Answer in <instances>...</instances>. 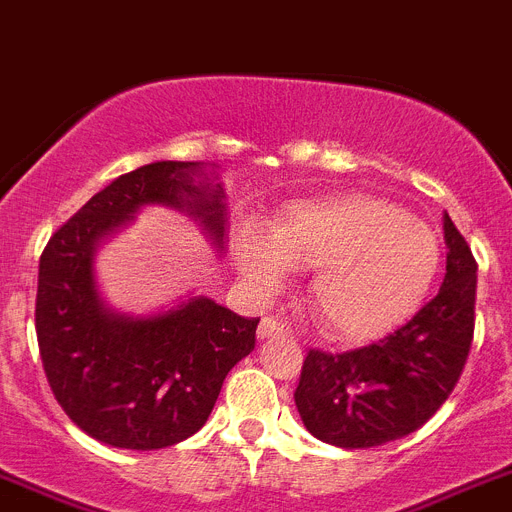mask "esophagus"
<instances>
[{
	"mask_svg": "<svg viewBox=\"0 0 512 512\" xmlns=\"http://www.w3.org/2000/svg\"><path fill=\"white\" fill-rule=\"evenodd\" d=\"M285 336H290V329L273 316H265L257 326V339H285Z\"/></svg>",
	"mask_w": 512,
	"mask_h": 512,
	"instance_id": "34e87169",
	"label": "esophagus"
}]
</instances>
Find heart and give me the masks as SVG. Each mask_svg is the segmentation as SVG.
<instances>
[{
    "mask_svg": "<svg viewBox=\"0 0 512 512\" xmlns=\"http://www.w3.org/2000/svg\"><path fill=\"white\" fill-rule=\"evenodd\" d=\"M239 270L273 293L290 267L313 270L311 308L336 342H372L411 319L441 267L439 237L418 216L365 193L285 206L270 237L237 242Z\"/></svg>",
    "mask_w": 512,
    "mask_h": 512,
    "instance_id": "1",
    "label": "heart"
}]
</instances>
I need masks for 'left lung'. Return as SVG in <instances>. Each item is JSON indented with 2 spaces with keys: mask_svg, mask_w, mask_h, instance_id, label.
I'll return each mask as SVG.
<instances>
[{
  "mask_svg": "<svg viewBox=\"0 0 512 512\" xmlns=\"http://www.w3.org/2000/svg\"><path fill=\"white\" fill-rule=\"evenodd\" d=\"M446 275L405 326L344 354L308 349L296 388L303 426L342 449H370L421 428L449 398L474 336L477 262L444 214Z\"/></svg>",
  "mask_w": 512,
  "mask_h": 512,
  "instance_id": "left-lung-1",
  "label": "left lung"
}]
</instances>
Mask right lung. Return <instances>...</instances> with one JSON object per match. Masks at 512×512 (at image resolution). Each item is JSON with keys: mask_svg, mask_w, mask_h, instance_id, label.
<instances>
[{"mask_svg": "<svg viewBox=\"0 0 512 512\" xmlns=\"http://www.w3.org/2000/svg\"><path fill=\"white\" fill-rule=\"evenodd\" d=\"M147 204L186 211L222 250V183L201 163L160 160L114 178L48 239L35 298L55 400L91 439L137 451L165 449L204 426L227 372L255 349L260 324L204 296L155 316H127L101 301L96 245Z\"/></svg>", "mask_w": 512, "mask_h": 512, "instance_id": "obj_1", "label": "right lung"}]
</instances>
